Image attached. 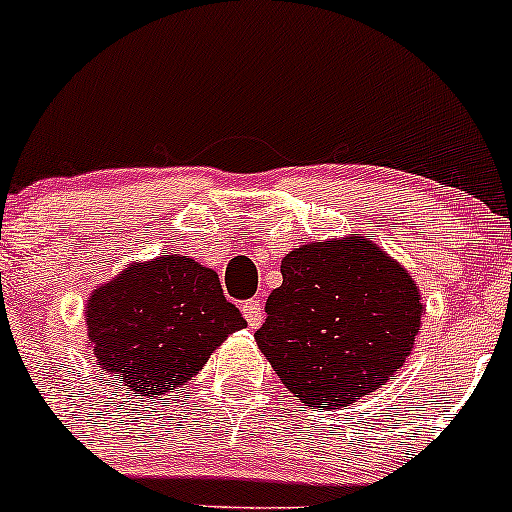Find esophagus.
I'll return each mask as SVG.
<instances>
[{
  "instance_id": "1",
  "label": "esophagus",
  "mask_w": 512,
  "mask_h": 512,
  "mask_svg": "<svg viewBox=\"0 0 512 512\" xmlns=\"http://www.w3.org/2000/svg\"><path fill=\"white\" fill-rule=\"evenodd\" d=\"M241 314H244L246 321H249L251 329H258L263 321V302L258 300V297H251V300L241 304Z\"/></svg>"
}]
</instances>
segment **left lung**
Here are the masks:
<instances>
[{"label":"left lung","mask_w":512,"mask_h":512,"mask_svg":"<svg viewBox=\"0 0 512 512\" xmlns=\"http://www.w3.org/2000/svg\"><path fill=\"white\" fill-rule=\"evenodd\" d=\"M280 273L256 343L302 404L348 406L404 365L423 304L380 246L360 237L304 244Z\"/></svg>","instance_id":"1"}]
</instances>
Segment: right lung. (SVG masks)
<instances>
[{
    "label": "right lung",
    "instance_id": "obj_1",
    "mask_svg": "<svg viewBox=\"0 0 512 512\" xmlns=\"http://www.w3.org/2000/svg\"><path fill=\"white\" fill-rule=\"evenodd\" d=\"M244 326L217 273L176 254L130 266L86 304L99 365L135 396L181 387Z\"/></svg>",
    "mask_w": 512,
    "mask_h": 512
}]
</instances>
